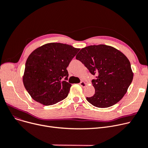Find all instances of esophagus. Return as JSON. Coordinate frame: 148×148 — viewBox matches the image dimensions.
I'll return each mask as SVG.
<instances>
[{"label": "esophagus", "instance_id": "obj_1", "mask_svg": "<svg viewBox=\"0 0 148 148\" xmlns=\"http://www.w3.org/2000/svg\"><path fill=\"white\" fill-rule=\"evenodd\" d=\"M79 85L82 86V87H85V86L86 85V84L85 82H84V81H81V82L79 83Z\"/></svg>", "mask_w": 148, "mask_h": 148}]
</instances>
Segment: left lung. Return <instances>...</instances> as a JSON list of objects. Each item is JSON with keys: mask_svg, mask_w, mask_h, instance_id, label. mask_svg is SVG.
<instances>
[{"mask_svg": "<svg viewBox=\"0 0 148 148\" xmlns=\"http://www.w3.org/2000/svg\"><path fill=\"white\" fill-rule=\"evenodd\" d=\"M76 59L96 76L92 80L95 93L86 97L91 105L105 108L122 99L133 78L131 64L124 54L110 46L91 45L81 49Z\"/></svg>", "mask_w": 148, "mask_h": 148, "instance_id": "left-lung-1", "label": "left lung"}]
</instances>
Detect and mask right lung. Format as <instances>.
I'll return each instance as SVG.
<instances>
[{
    "label": "right lung",
    "instance_id": "obj_1",
    "mask_svg": "<svg viewBox=\"0 0 148 148\" xmlns=\"http://www.w3.org/2000/svg\"><path fill=\"white\" fill-rule=\"evenodd\" d=\"M80 50L61 43H50L34 51L25 65L23 84L33 100L53 105L67 97L71 84L67 67Z\"/></svg>",
    "mask_w": 148,
    "mask_h": 148
}]
</instances>
